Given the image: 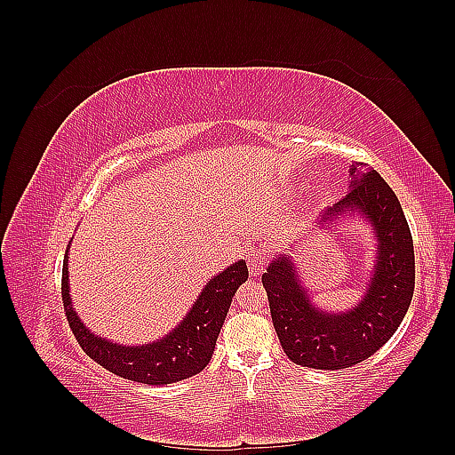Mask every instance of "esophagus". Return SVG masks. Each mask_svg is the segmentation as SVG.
<instances>
[{"label":"esophagus","instance_id":"1","mask_svg":"<svg viewBox=\"0 0 455 455\" xmlns=\"http://www.w3.org/2000/svg\"><path fill=\"white\" fill-rule=\"evenodd\" d=\"M246 264H249V271L254 277H259L264 273L266 266H267V256L264 254L261 249H251V252L246 254Z\"/></svg>","mask_w":455,"mask_h":455}]
</instances>
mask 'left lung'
<instances>
[{
    "instance_id": "8db88e82",
    "label": "left lung",
    "mask_w": 455,
    "mask_h": 455,
    "mask_svg": "<svg viewBox=\"0 0 455 455\" xmlns=\"http://www.w3.org/2000/svg\"><path fill=\"white\" fill-rule=\"evenodd\" d=\"M349 176L346 197L321 212L316 228L328 229L355 214L370 224L378 251L359 304L339 313L316 307L291 254L275 256L261 275L275 332L288 359L316 370L366 361L396 332L414 296V241L395 191L364 163L351 164Z\"/></svg>"
}]
</instances>
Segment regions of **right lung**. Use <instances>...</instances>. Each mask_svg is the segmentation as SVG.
<instances>
[{"mask_svg":"<svg viewBox=\"0 0 455 455\" xmlns=\"http://www.w3.org/2000/svg\"><path fill=\"white\" fill-rule=\"evenodd\" d=\"M68 252H70V244H68L62 264V304L81 349L114 374L146 385L182 381L199 374L211 363L231 299L237 288L249 279L246 264L237 259L235 264L204 284L196 304L171 332L142 346H123V343H114L112 339L91 332L79 319L72 306L70 283H68Z\"/></svg>","mask_w":455,"mask_h":455,"instance_id":"right-lung-1","label":"right lung"}]
</instances>
